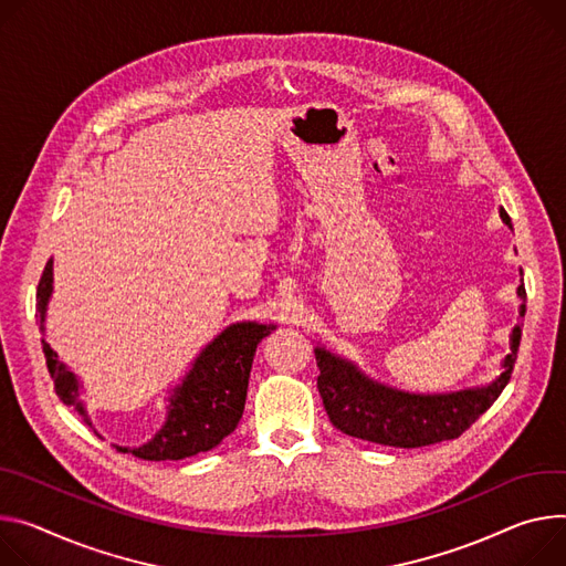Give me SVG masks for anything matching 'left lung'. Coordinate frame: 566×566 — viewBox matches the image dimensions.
I'll list each match as a JSON object with an SVG mask.
<instances>
[{
    "label": "left lung",
    "mask_w": 566,
    "mask_h": 566,
    "mask_svg": "<svg viewBox=\"0 0 566 566\" xmlns=\"http://www.w3.org/2000/svg\"><path fill=\"white\" fill-rule=\"evenodd\" d=\"M501 219L510 226L505 210H501ZM517 293L526 297L524 284ZM520 314H526L524 304ZM522 327L524 323L512 329L510 354L499 379L485 388L451 395H408L379 386L343 358L316 349V364L321 368L318 390L329 422L352 438L403 449L455 440L485 413L510 381L517 361Z\"/></svg>",
    "instance_id": "1"
}]
</instances>
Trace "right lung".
Masks as SVG:
<instances>
[{
  "mask_svg": "<svg viewBox=\"0 0 566 566\" xmlns=\"http://www.w3.org/2000/svg\"><path fill=\"white\" fill-rule=\"evenodd\" d=\"M51 295V262H46L38 282V316L44 321L46 302ZM273 327L260 323H237L217 336L200 352L193 368L176 388L169 418L156 438L137 449L119 447L142 460H182L202 451L214 449L226 436H230L245 406L248 379L256 345L271 334ZM42 352L46 370L54 381L56 395L63 403L72 406L81 420H87L83 403L78 401L76 377L59 361L56 352L42 338Z\"/></svg>",
  "mask_w": 566,
  "mask_h": 566,
  "instance_id": "right-lung-1",
  "label": "right lung"
}]
</instances>
